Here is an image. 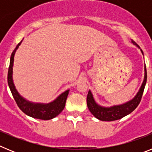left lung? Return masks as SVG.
<instances>
[{
	"instance_id": "8db88e82",
	"label": "left lung",
	"mask_w": 152,
	"mask_h": 152,
	"mask_svg": "<svg viewBox=\"0 0 152 152\" xmlns=\"http://www.w3.org/2000/svg\"><path fill=\"white\" fill-rule=\"evenodd\" d=\"M132 42L140 49V47L139 46L138 44L135 43V42L132 40ZM141 51L143 54L142 49H141ZM146 81H147V71H146V67L145 66L144 80H143V83H142L140 89H139V91L135 95V97L130 101L124 103V104L113 106V107H103L98 105L93 97L91 91H89L88 96H87V104H88V109L96 119L102 120V121H114V120L121 119V118L127 116L128 114L131 113L139 106V103L142 100L143 92H144Z\"/></svg>"
}]
</instances>
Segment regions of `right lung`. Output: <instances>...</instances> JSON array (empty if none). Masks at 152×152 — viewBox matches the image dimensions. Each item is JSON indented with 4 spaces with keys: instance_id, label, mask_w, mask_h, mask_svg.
Wrapping results in <instances>:
<instances>
[{
    "instance_id": "right-lung-1",
    "label": "right lung",
    "mask_w": 152,
    "mask_h": 152,
    "mask_svg": "<svg viewBox=\"0 0 152 152\" xmlns=\"http://www.w3.org/2000/svg\"><path fill=\"white\" fill-rule=\"evenodd\" d=\"M21 42H22V41L20 42H19L18 45L15 48V49L12 52L11 56H10V66H9V69H8L7 82L10 91L12 93V95H13V98H14V100H15L19 108L24 113L28 115V116L33 118H36V119H43V120L53 119L56 116H57L64 110L69 90L62 93L53 102L47 103V104H45V103H31V102L25 100L23 97H22L19 94V93L16 90L15 86L13 84L12 75H13V60H14V55H15L16 51L18 49L19 45H20Z\"/></svg>"
}]
</instances>
